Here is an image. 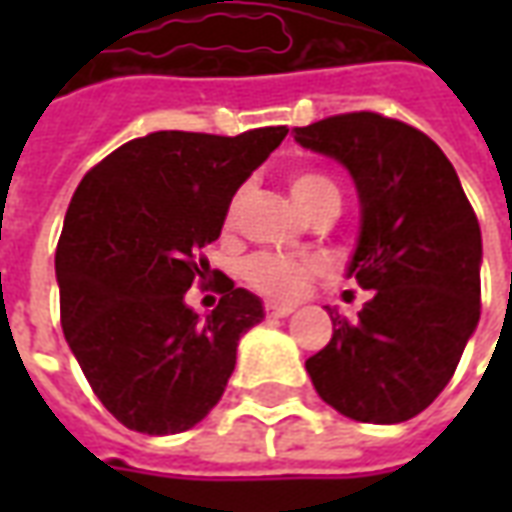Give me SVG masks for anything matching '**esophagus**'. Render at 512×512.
<instances>
[{
    "label": "esophagus",
    "instance_id": "obj_1",
    "mask_svg": "<svg viewBox=\"0 0 512 512\" xmlns=\"http://www.w3.org/2000/svg\"><path fill=\"white\" fill-rule=\"evenodd\" d=\"M290 312H293V304H277V301H268L266 304L268 318H285Z\"/></svg>",
    "mask_w": 512,
    "mask_h": 512
}]
</instances>
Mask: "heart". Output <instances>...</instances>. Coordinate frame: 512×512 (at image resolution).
Returning a JSON list of instances; mask_svg holds the SVG:
<instances>
[{"instance_id": "b5f03b06", "label": "heart", "mask_w": 512, "mask_h": 512, "mask_svg": "<svg viewBox=\"0 0 512 512\" xmlns=\"http://www.w3.org/2000/svg\"><path fill=\"white\" fill-rule=\"evenodd\" d=\"M290 194L293 202L299 205V211L307 213L326 197H340L337 186L332 180L321 175V172H299L290 178ZM241 194L235 197L230 205V216L238 208ZM315 274H321V263L312 257H290V255H274V252H257V255L246 257L241 266V277L246 285L257 290L260 296L274 301H290L299 296L304 285L310 282Z\"/></svg>"}]
</instances>
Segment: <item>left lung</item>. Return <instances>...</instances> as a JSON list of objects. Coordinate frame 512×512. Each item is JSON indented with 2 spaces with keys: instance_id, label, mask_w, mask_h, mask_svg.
Here are the masks:
<instances>
[{
  "instance_id": "1",
  "label": "left lung",
  "mask_w": 512,
  "mask_h": 512,
  "mask_svg": "<svg viewBox=\"0 0 512 512\" xmlns=\"http://www.w3.org/2000/svg\"><path fill=\"white\" fill-rule=\"evenodd\" d=\"M293 139L354 180L359 238L345 277L370 290L356 321L326 307L332 340L307 359L312 386L356 422H406L450 384L480 321L477 216L450 158L400 120L337 115Z\"/></svg>"
}]
</instances>
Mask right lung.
Wrapping results in <instances>:
<instances>
[{
    "mask_svg": "<svg viewBox=\"0 0 512 512\" xmlns=\"http://www.w3.org/2000/svg\"><path fill=\"white\" fill-rule=\"evenodd\" d=\"M285 134L156 131L109 153L73 194L54 257L62 332L126 428L183 433L222 400L238 340L266 310L224 274L222 299L205 318L186 290L208 279L200 249L219 238L235 191Z\"/></svg>",
    "mask_w": 512,
    "mask_h": 512,
    "instance_id": "1",
    "label": "right lung"
}]
</instances>
